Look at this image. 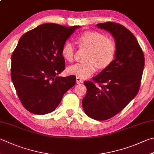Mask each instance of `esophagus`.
<instances>
[{
    "instance_id": "obj_1",
    "label": "esophagus",
    "mask_w": 154,
    "mask_h": 154,
    "mask_svg": "<svg viewBox=\"0 0 154 154\" xmlns=\"http://www.w3.org/2000/svg\"><path fill=\"white\" fill-rule=\"evenodd\" d=\"M83 79H81L80 77H76V82H77V83H83Z\"/></svg>"
}]
</instances>
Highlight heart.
Wrapping results in <instances>:
<instances>
[{
    "label": "heart",
    "mask_w": 154,
    "mask_h": 154,
    "mask_svg": "<svg viewBox=\"0 0 154 154\" xmlns=\"http://www.w3.org/2000/svg\"><path fill=\"white\" fill-rule=\"evenodd\" d=\"M78 42L88 48L87 63H77L70 66L67 72L80 78H86L94 73L96 67L105 69L113 62L116 57V45L112 39L106 38L104 33L95 31H86L78 37ZM61 54L69 62L74 59L75 46L71 42L64 43Z\"/></svg>",
    "instance_id": "heart-1"
}]
</instances>
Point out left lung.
Here are the masks:
<instances>
[{
	"label": "left lung",
	"mask_w": 154,
	"mask_h": 154,
	"mask_svg": "<svg viewBox=\"0 0 154 154\" xmlns=\"http://www.w3.org/2000/svg\"><path fill=\"white\" fill-rule=\"evenodd\" d=\"M97 27L112 33L116 41V57L110 65L92 78L93 82H84L87 94L82 106L89 117L106 121L121 112L137 96L145 58L135 35L123 26L106 22Z\"/></svg>",
	"instance_id": "obj_1"
}]
</instances>
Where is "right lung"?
<instances>
[{"label": "right lung", "instance_id": "add662e5", "mask_svg": "<svg viewBox=\"0 0 154 154\" xmlns=\"http://www.w3.org/2000/svg\"><path fill=\"white\" fill-rule=\"evenodd\" d=\"M79 26L44 23L21 36L11 56V77L23 107L35 114L54 111L76 83L75 75L58 77L65 68L61 49Z\"/></svg>", "mask_w": 154, "mask_h": 154}]
</instances>
